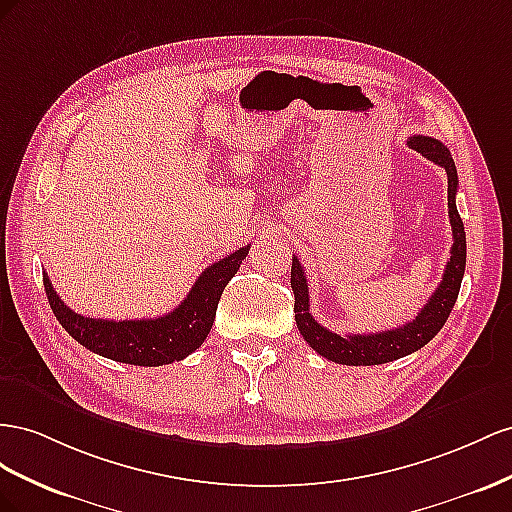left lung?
Here are the masks:
<instances>
[{
  "label": "left lung",
  "mask_w": 512,
  "mask_h": 512,
  "mask_svg": "<svg viewBox=\"0 0 512 512\" xmlns=\"http://www.w3.org/2000/svg\"><path fill=\"white\" fill-rule=\"evenodd\" d=\"M407 145L412 150L420 152L431 163L440 165L448 175V216L452 225V248L450 259L446 264L442 283L437 285L433 296L425 304L416 319L407 321V324L382 330L373 334H347L341 337L337 332H330L328 328L319 326L309 313V283H306V274L302 264L294 255L291 259V289H294V313L298 330L319 356H324L337 364H349V367H371V364H384L397 358H403L412 352H418L425 347L437 332L442 330L446 319L457 302L461 279L465 272V229L463 221L457 210V167L452 160L450 152L444 143L431 137L414 135L407 139Z\"/></svg>",
  "instance_id": "8db88e82"
}]
</instances>
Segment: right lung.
<instances>
[{
	"instance_id": "obj_1",
	"label": "right lung",
	"mask_w": 512,
	"mask_h": 512,
	"mask_svg": "<svg viewBox=\"0 0 512 512\" xmlns=\"http://www.w3.org/2000/svg\"><path fill=\"white\" fill-rule=\"evenodd\" d=\"M248 248L251 246H242L240 251L208 266L199 274L188 296L171 313L156 319L113 321L83 317L70 311L57 296L47 272L42 274V281L53 315L77 343L115 362L160 367V364L184 360L206 341L214 324L218 300L233 274L240 270Z\"/></svg>"
}]
</instances>
